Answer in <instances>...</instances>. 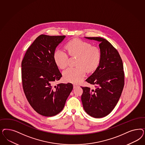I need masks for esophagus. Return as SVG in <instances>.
<instances>
[{
	"label": "esophagus",
	"mask_w": 145,
	"mask_h": 145,
	"mask_svg": "<svg viewBox=\"0 0 145 145\" xmlns=\"http://www.w3.org/2000/svg\"><path fill=\"white\" fill-rule=\"evenodd\" d=\"M73 86H74V89H75L76 88L79 86V85H77V84H74V85H73Z\"/></svg>",
	"instance_id": "esophagus-1"
}]
</instances>
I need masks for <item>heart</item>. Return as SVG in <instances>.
I'll return each mask as SVG.
<instances>
[{
	"mask_svg": "<svg viewBox=\"0 0 145 145\" xmlns=\"http://www.w3.org/2000/svg\"><path fill=\"white\" fill-rule=\"evenodd\" d=\"M66 48L71 56H77L76 67H71L63 72L66 82L78 83L86 74V70L91 72L95 70L101 61V53L97 47L92 46L88 42L80 39H74L67 42ZM54 60L56 65L63 69L68 65L69 56L67 52L57 49L54 53Z\"/></svg>",
	"mask_w": 145,
	"mask_h": 145,
	"instance_id": "1",
	"label": "heart"
}]
</instances>
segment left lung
Here are the masks:
<instances>
[{
	"label": "left lung",
	"mask_w": 145,
	"mask_h": 145,
	"mask_svg": "<svg viewBox=\"0 0 145 145\" xmlns=\"http://www.w3.org/2000/svg\"><path fill=\"white\" fill-rule=\"evenodd\" d=\"M100 42L101 53L99 65L86 81L94 89L82 87L81 97L85 111L94 118H102L112 112L120 98L124 85V72L117 50L106 39L86 37Z\"/></svg>",
	"instance_id": "obj_1"
}]
</instances>
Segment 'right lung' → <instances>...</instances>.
<instances>
[{
	"mask_svg": "<svg viewBox=\"0 0 145 145\" xmlns=\"http://www.w3.org/2000/svg\"><path fill=\"white\" fill-rule=\"evenodd\" d=\"M65 36H39L28 48L21 63L22 87L33 109L44 116L61 112L73 89L71 83H53L62 77L53 55Z\"/></svg>",
	"mask_w": 145,
	"mask_h": 145,
	"instance_id": "right-lung-1",
	"label": "right lung"
}]
</instances>
